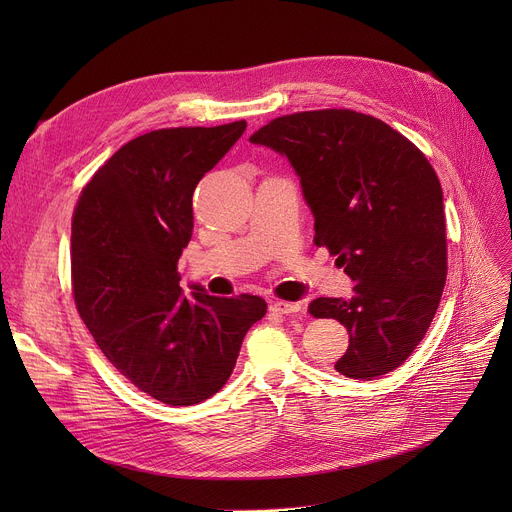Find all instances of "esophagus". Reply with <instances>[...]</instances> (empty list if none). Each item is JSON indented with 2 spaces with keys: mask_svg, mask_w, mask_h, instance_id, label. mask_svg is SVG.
I'll use <instances>...</instances> for the list:
<instances>
[{
  "mask_svg": "<svg viewBox=\"0 0 512 512\" xmlns=\"http://www.w3.org/2000/svg\"><path fill=\"white\" fill-rule=\"evenodd\" d=\"M272 311L280 313V315H290V313H299L301 311V305L299 303H288V301H274L270 305Z\"/></svg>",
  "mask_w": 512,
  "mask_h": 512,
  "instance_id": "esophagus-1",
  "label": "esophagus"
}]
</instances>
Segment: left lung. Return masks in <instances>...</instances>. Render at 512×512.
Segmentation results:
<instances>
[{
    "instance_id": "8db88e82",
    "label": "left lung",
    "mask_w": 512,
    "mask_h": 512,
    "mask_svg": "<svg viewBox=\"0 0 512 512\" xmlns=\"http://www.w3.org/2000/svg\"><path fill=\"white\" fill-rule=\"evenodd\" d=\"M286 155L328 247L355 282L351 299L321 297L313 317L348 332L336 371L373 380L405 363L423 340L446 284V218L427 157L386 122L353 110L299 112L249 139Z\"/></svg>"
}]
</instances>
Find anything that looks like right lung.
I'll return each instance as SVG.
<instances>
[{"mask_svg":"<svg viewBox=\"0 0 512 512\" xmlns=\"http://www.w3.org/2000/svg\"><path fill=\"white\" fill-rule=\"evenodd\" d=\"M247 122L161 128L122 145L80 193L72 218L76 309L101 353L141 392L191 407L220 392L261 297L180 288L178 259L193 234L199 180Z\"/></svg>","mask_w":512,"mask_h":512,"instance_id":"add662e5","label":"right lung"}]
</instances>
